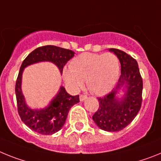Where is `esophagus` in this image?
<instances>
[{
  "instance_id": "obj_1",
  "label": "esophagus",
  "mask_w": 161,
  "mask_h": 161,
  "mask_svg": "<svg viewBox=\"0 0 161 161\" xmlns=\"http://www.w3.org/2000/svg\"><path fill=\"white\" fill-rule=\"evenodd\" d=\"M86 98H87V96H86V95H80V96H79V99H80V101H83L84 100H86Z\"/></svg>"
}]
</instances>
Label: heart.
I'll return each mask as SVG.
<instances>
[{
    "label": "heart",
    "mask_w": 161,
    "mask_h": 161,
    "mask_svg": "<svg viewBox=\"0 0 161 161\" xmlns=\"http://www.w3.org/2000/svg\"><path fill=\"white\" fill-rule=\"evenodd\" d=\"M64 80L73 90L82 88L86 80L91 92L104 95L114 88L120 76V63L113 53H85L64 68Z\"/></svg>",
    "instance_id": "heart-1"
}]
</instances>
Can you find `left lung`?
I'll list each match as a JSON object with an SVG mask.
<instances>
[{
  "label": "left lung",
  "mask_w": 161,
  "mask_h": 161,
  "mask_svg": "<svg viewBox=\"0 0 161 161\" xmlns=\"http://www.w3.org/2000/svg\"><path fill=\"white\" fill-rule=\"evenodd\" d=\"M121 63V76L114 90L103 97L98 98L99 108L92 119L100 129L109 132L120 131L135 119L142 105V79L138 62L125 52L110 48ZM126 85V96L121 101L115 95L121 86Z\"/></svg>",
  "instance_id": "obj_1"
}]
</instances>
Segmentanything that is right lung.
<instances>
[{"label": "right lung", "mask_w": 161, "mask_h": 161, "mask_svg": "<svg viewBox=\"0 0 161 161\" xmlns=\"http://www.w3.org/2000/svg\"><path fill=\"white\" fill-rule=\"evenodd\" d=\"M74 56L75 53L71 50L54 45H46L37 47L22 61L15 84L18 112L25 125L36 133L49 135L59 131L65 124L70 108L79 102V95L71 96L67 93L63 86H61L59 92L47 107L40 110L31 109L26 104L21 90L22 71L25 67L31 64L40 61H51L59 68L62 74L67 61Z\"/></svg>", "instance_id": "obj_1"}]
</instances>
